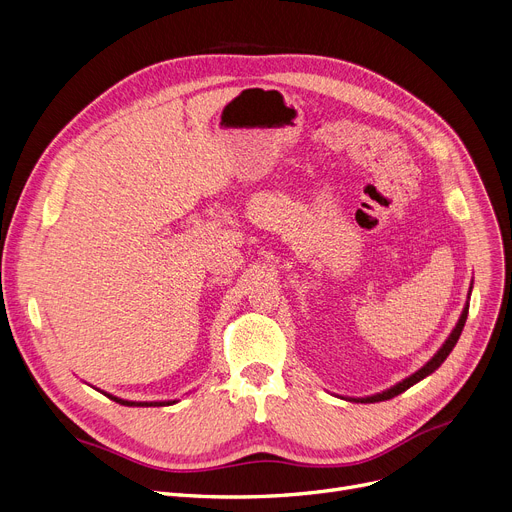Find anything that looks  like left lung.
Masks as SVG:
<instances>
[{"label": "left lung", "mask_w": 512, "mask_h": 512, "mask_svg": "<svg viewBox=\"0 0 512 512\" xmlns=\"http://www.w3.org/2000/svg\"><path fill=\"white\" fill-rule=\"evenodd\" d=\"M471 289H473V283H471V287H469V298H471ZM467 314H469V300H467V304H465V308H462V312H460V319H458V323H456V327L452 329V333L448 335V339L446 342L442 344V348L437 350L425 364L423 367L419 369V371H415L412 375H408L406 379H402L400 383H396V385H392L389 389H383V392H379V394H373V396H364V398H344V400H348V402H360V404H373V402H383V400H389V398H394V396H398V394H402V392H406L408 387H412L415 383H419V381H423L425 377H429L431 373H435L437 369L442 367V362L450 356V352L454 350V346H456V342H458V337H460V333H462V327H465V323H467Z\"/></svg>", "instance_id": "left-lung-1"}]
</instances>
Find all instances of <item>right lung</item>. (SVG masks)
Here are the masks:
<instances>
[{
  "label": "right lung",
  "instance_id": "right-lung-1",
  "mask_svg": "<svg viewBox=\"0 0 512 512\" xmlns=\"http://www.w3.org/2000/svg\"><path fill=\"white\" fill-rule=\"evenodd\" d=\"M97 389V387H95ZM97 392H102V389H97ZM104 396H108L110 400L123 404V406H170V404H177L179 400H160V402H133V400H125V398H118L114 394H108V392H102Z\"/></svg>",
  "mask_w": 512,
  "mask_h": 512
}]
</instances>
